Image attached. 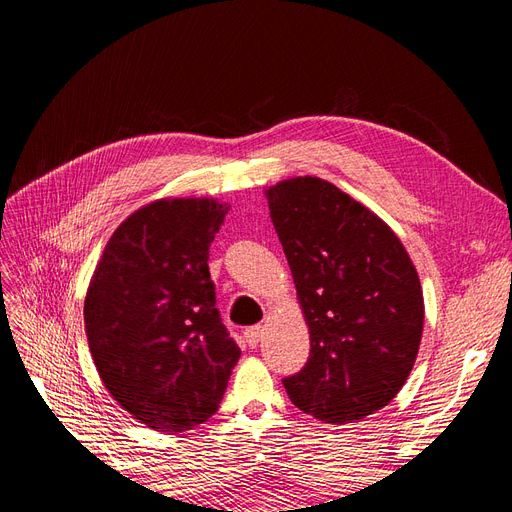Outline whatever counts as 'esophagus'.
Segmentation results:
<instances>
[{"label": "esophagus", "mask_w": 512, "mask_h": 512, "mask_svg": "<svg viewBox=\"0 0 512 512\" xmlns=\"http://www.w3.org/2000/svg\"><path fill=\"white\" fill-rule=\"evenodd\" d=\"M243 337H245V342L254 348V346H258L262 342V337H265V327H262V324H256V327L247 329L243 333Z\"/></svg>", "instance_id": "esophagus-1"}]
</instances>
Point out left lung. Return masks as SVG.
I'll list each match as a JSON object with an SVG mask.
<instances>
[{
	"label": "left lung",
	"instance_id": "1",
	"mask_svg": "<svg viewBox=\"0 0 512 512\" xmlns=\"http://www.w3.org/2000/svg\"><path fill=\"white\" fill-rule=\"evenodd\" d=\"M267 200L312 342L286 393L318 421H361L401 391L416 361V269L395 232L329 181L288 179Z\"/></svg>",
	"mask_w": 512,
	"mask_h": 512
}]
</instances>
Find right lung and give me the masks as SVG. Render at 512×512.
I'll list each match as a JSON object with an SVG mask.
<instances>
[{"instance_id":"1","label":"right lung","mask_w":512,"mask_h":512,"mask_svg":"<svg viewBox=\"0 0 512 512\" xmlns=\"http://www.w3.org/2000/svg\"><path fill=\"white\" fill-rule=\"evenodd\" d=\"M226 213L209 198L138 209L113 232L89 284L85 331L98 374L151 429L205 423L241 356L207 265Z\"/></svg>"}]
</instances>
